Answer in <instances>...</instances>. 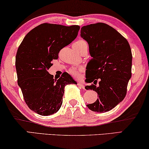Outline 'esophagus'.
Instances as JSON below:
<instances>
[{"label": "esophagus", "mask_w": 149, "mask_h": 149, "mask_svg": "<svg viewBox=\"0 0 149 149\" xmlns=\"http://www.w3.org/2000/svg\"><path fill=\"white\" fill-rule=\"evenodd\" d=\"M77 85L79 86H80V87L81 88L84 89V85L83 84L82 82H78V83H77Z\"/></svg>", "instance_id": "34e87169"}]
</instances>
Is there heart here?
I'll return each instance as SVG.
<instances>
[{"instance_id":"obj_1","label":"heart","mask_w":149,"mask_h":149,"mask_svg":"<svg viewBox=\"0 0 149 149\" xmlns=\"http://www.w3.org/2000/svg\"><path fill=\"white\" fill-rule=\"evenodd\" d=\"M84 42V41H83V40H78V41H77L76 42H77V43H80V42ZM70 73L71 74H72L73 75H74V76H77V75H78V74H79V72H78V71H77L76 69H75V68H73V69H72V70H70Z\"/></svg>"}]
</instances>
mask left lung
Returning a JSON list of instances; mask_svg holds the SVG:
<instances>
[{
	"label": "left lung",
	"instance_id": "8db88e82",
	"mask_svg": "<svg viewBox=\"0 0 149 149\" xmlns=\"http://www.w3.org/2000/svg\"><path fill=\"white\" fill-rule=\"evenodd\" d=\"M80 36L88 44L92 56L86 66L85 81L94 84L86 86L85 88L98 95V99L87 107L95 112L109 111L126 95L132 76L130 46L116 29L104 23L83 26Z\"/></svg>",
	"mask_w": 149,
	"mask_h": 149
}]
</instances>
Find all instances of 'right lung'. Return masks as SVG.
I'll return each mask as SVG.
<instances>
[{
  "mask_svg": "<svg viewBox=\"0 0 149 149\" xmlns=\"http://www.w3.org/2000/svg\"><path fill=\"white\" fill-rule=\"evenodd\" d=\"M79 26L42 24L27 33L15 57L17 83L28 107L40 116L59 110L65 86L77 84L68 73L58 79L48 72L61 49L76 38Z\"/></svg>",
  "mask_w": 149,
  "mask_h": 149,
  "instance_id": "right-lung-1",
  "label": "right lung"
}]
</instances>
